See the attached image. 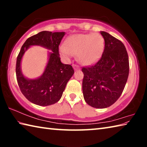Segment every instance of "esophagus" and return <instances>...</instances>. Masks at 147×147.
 I'll return each mask as SVG.
<instances>
[{
  "label": "esophagus",
  "instance_id": "1",
  "mask_svg": "<svg viewBox=\"0 0 147 147\" xmlns=\"http://www.w3.org/2000/svg\"><path fill=\"white\" fill-rule=\"evenodd\" d=\"M73 68H74V70H77V69H80L79 66L77 65H76V64H73Z\"/></svg>",
  "mask_w": 147,
  "mask_h": 147
}]
</instances>
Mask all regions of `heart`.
<instances>
[{
    "mask_svg": "<svg viewBox=\"0 0 147 147\" xmlns=\"http://www.w3.org/2000/svg\"><path fill=\"white\" fill-rule=\"evenodd\" d=\"M104 47V39L100 34H75L67 39L66 45H61L59 51L66 58L77 54L81 63L89 65L100 58Z\"/></svg>",
    "mask_w": 147,
    "mask_h": 147,
    "instance_id": "b5f03b06",
    "label": "heart"
}]
</instances>
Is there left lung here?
Here are the masks:
<instances>
[{
  "label": "left lung",
  "mask_w": 147,
  "mask_h": 147,
  "mask_svg": "<svg viewBox=\"0 0 147 147\" xmlns=\"http://www.w3.org/2000/svg\"><path fill=\"white\" fill-rule=\"evenodd\" d=\"M100 33L105 46L95 63L82 67V91L87 104L93 108H105L120 97L129 74L126 49L119 39L106 32Z\"/></svg>",
  "instance_id": "obj_1"
}]
</instances>
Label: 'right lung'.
Returning <instances> with one entry per match:
<instances>
[{
	"instance_id": "add662e5",
	"label": "right lung",
	"mask_w": 147,
	"mask_h": 147,
	"mask_svg": "<svg viewBox=\"0 0 147 147\" xmlns=\"http://www.w3.org/2000/svg\"><path fill=\"white\" fill-rule=\"evenodd\" d=\"M64 35L65 32H39L26 39L17 56L16 72L20 90L29 101L37 105L45 106L57 102L74 74L71 65L63 64L60 61L59 45ZM31 45H41L52 51L43 75L35 80L24 78L20 66L24 52Z\"/></svg>"
}]
</instances>
